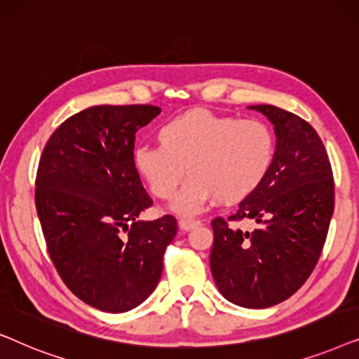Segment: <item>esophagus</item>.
Segmentation results:
<instances>
[{
	"label": "esophagus",
	"instance_id": "esophagus-1",
	"mask_svg": "<svg viewBox=\"0 0 359 359\" xmlns=\"http://www.w3.org/2000/svg\"><path fill=\"white\" fill-rule=\"evenodd\" d=\"M178 224H180V229H181V230H184V232H189V230L199 227L201 220H194V219H180Z\"/></svg>",
	"mask_w": 359,
	"mask_h": 359
}]
</instances>
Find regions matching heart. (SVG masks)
<instances>
[{
  "label": "heart",
  "instance_id": "heart-1",
  "mask_svg": "<svg viewBox=\"0 0 359 359\" xmlns=\"http://www.w3.org/2000/svg\"><path fill=\"white\" fill-rule=\"evenodd\" d=\"M158 147L134 151V165L160 199H171L189 180L171 210L191 217L215 201L238 203L268 175L274 135L258 119L238 121L205 109H191L165 121L156 130Z\"/></svg>",
  "mask_w": 359,
  "mask_h": 359
}]
</instances>
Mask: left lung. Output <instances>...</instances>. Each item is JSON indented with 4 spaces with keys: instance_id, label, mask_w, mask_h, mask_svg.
Wrapping results in <instances>:
<instances>
[{
    "instance_id": "1",
    "label": "left lung",
    "mask_w": 359,
    "mask_h": 359,
    "mask_svg": "<svg viewBox=\"0 0 359 359\" xmlns=\"http://www.w3.org/2000/svg\"><path fill=\"white\" fill-rule=\"evenodd\" d=\"M268 117L276 134L273 163L262 184L225 220H212L210 271L220 294L247 309L286 301L320 258L335 208L330 160L313 127L271 104L248 106ZM252 218L248 233L233 227Z\"/></svg>"
}]
</instances>
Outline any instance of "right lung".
Masks as SVG:
<instances>
[{
	"label": "right lung",
	"mask_w": 359,
	"mask_h": 359,
	"mask_svg": "<svg viewBox=\"0 0 359 359\" xmlns=\"http://www.w3.org/2000/svg\"><path fill=\"white\" fill-rule=\"evenodd\" d=\"M150 104L93 106L68 117L39 161L36 208L48 255L88 306L121 313L155 291L176 219L139 220L151 205L134 165L135 132Z\"/></svg>",
	"instance_id": "add662e5"
}]
</instances>
